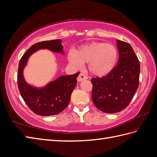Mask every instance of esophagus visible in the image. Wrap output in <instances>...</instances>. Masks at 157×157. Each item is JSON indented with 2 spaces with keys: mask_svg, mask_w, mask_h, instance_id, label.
Here are the masks:
<instances>
[{
  "mask_svg": "<svg viewBox=\"0 0 157 157\" xmlns=\"http://www.w3.org/2000/svg\"><path fill=\"white\" fill-rule=\"evenodd\" d=\"M86 78H87V77L83 73H80V75L77 77V81L78 82H81V81H84V80H86Z\"/></svg>",
  "mask_w": 157,
  "mask_h": 157,
  "instance_id": "obj_1",
  "label": "esophagus"
}]
</instances>
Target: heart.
<instances>
[{"label":"heart","mask_w":157,"mask_h":157,"mask_svg":"<svg viewBox=\"0 0 157 157\" xmlns=\"http://www.w3.org/2000/svg\"><path fill=\"white\" fill-rule=\"evenodd\" d=\"M118 58L117 48L113 44L93 42L85 44L75 52L68 53V60L77 68L88 63L90 73L96 76H104L112 71Z\"/></svg>","instance_id":"obj_1"}]
</instances>
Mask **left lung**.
<instances>
[{"mask_svg": "<svg viewBox=\"0 0 157 157\" xmlns=\"http://www.w3.org/2000/svg\"><path fill=\"white\" fill-rule=\"evenodd\" d=\"M119 58L117 66L102 78H93L92 100L106 113L121 112L128 105L138 89L140 64L132 47L117 40Z\"/></svg>", "mask_w": 157, "mask_h": 157, "instance_id": "8db88e82", "label": "left lung"}]
</instances>
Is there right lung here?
<instances>
[{
    "instance_id": "add662e5",
    "label": "right lung",
    "mask_w": 157,
    "mask_h": 157,
    "mask_svg": "<svg viewBox=\"0 0 157 157\" xmlns=\"http://www.w3.org/2000/svg\"><path fill=\"white\" fill-rule=\"evenodd\" d=\"M61 42V40L56 39L33 44L22 56L18 64L17 82L19 92L30 110L38 115H55L65 109L77 82L76 78L79 72L72 75L60 76L42 88L30 85L25 80L23 70L30 55L40 49H47L63 55V46Z\"/></svg>"
}]
</instances>
